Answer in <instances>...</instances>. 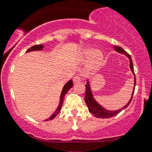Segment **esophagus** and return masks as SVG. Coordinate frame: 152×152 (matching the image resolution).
I'll return each instance as SVG.
<instances>
[{"instance_id":"obj_1","label":"esophagus","mask_w":152,"mask_h":152,"mask_svg":"<svg viewBox=\"0 0 152 152\" xmlns=\"http://www.w3.org/2000/svg\"><path fill=\"white\" fill-rule=\"evenodd\" d=\"M81 80V76L80 75H76V76H75L73 77V82L74 83H78V82H80V81Z\"/></svg>"}]
</instances>
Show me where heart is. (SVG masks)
I'll return each instance as SVG.
<instances>
[{"label":"heart","instance_id":"obj_1","mask_svg":"<svg viewBox=\"0 0 152 152\" xmlns=\"http://www.w3.org/2000/svg\"><path fill=\"white\" fill-rule=\"evenodd\" d=\"M82 57L84 61L90 60V67L95 69L101 64L103 56L99 51H95L92 48H86L82 52Z\"/></svg>","mask_w":152,"mask_h":152}]
</instances>
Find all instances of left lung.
I'll use <instances>...</instances> for the list:
<instances>
[{
    "label": "left lung",
    "instance_id": "8db88e82",
    "mask_svg": "<svg viewBox=\"0 0 152 152\" xmlns=\"http://www.w3.org/2000/svg\"><path fill=\"white\" fill-rule=\"evenodd\" d=\"M114 49H115L116 51H118V53H123V54H125L126 57L129 59V67L130 69H131V71L132 72V73L134 74V88L135 86H136V76H135V73H134V69H133V64H132V57L130 56L129 53H128L126 51H125L123 50L121 47L120 46H113ZM86 88V91H85V102L87 104V106L88 107V110L90 111V113H91L93 115L96 117V118H112L113 116L117 115L118 113H120L121 111L123 110L124 109L127 108V106H129L131 102L132 99V96H133V93H134V88H133V91H132V97L130 99V100L129 101L126 105H125L123 108H121L118 110H107L105 108H103L102 106H100L99 104L97 102L95 101L94 97H93L92 92H91V87L90 84H89V81L88 80V83L85 85Z\"/></svg>",
    "mask_w": 152,
    "mask_h": 152
}]
</instances>
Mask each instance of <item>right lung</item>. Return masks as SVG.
<instances>
[{
  "label": "right lung",
  "mask_w": 152,
  "mask_h": 152,
  "mask_svg": "<svg viewBox=\"0 0 152 152\" xmlns=\"http://www.w3.org/2000/svg\"><path fill=\"white\" fill-rule=\"evenodd\" d=\"M44 46L43 45H35V46H32L31 48H29L28 50H27V52H30V51H34V50H42V49H43ZM73 86V83H72V80H69L68 83L64 86V88L62 89V91H61V99H60V103H59V106L57 107V109L56 110L54 113H53L52 115L50 116V118H48V119H46V121H49V120H52L53 118L56 117V116L60 113V111L61 110V107H62V105H63V102H64V95H66V93L68 92V91Z\"/></svg>",
  "instance_id": "add662e5"
}]
</instances>
